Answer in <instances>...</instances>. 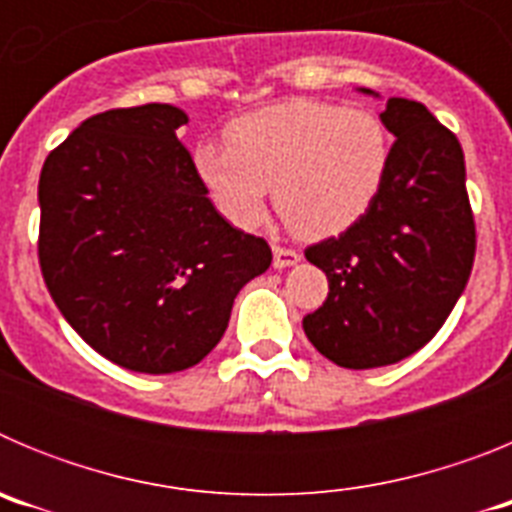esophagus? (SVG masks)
<instances>
[{"label":"esophagus","mask_w":512,"mask_h":512,"mask_svg":"<svg viewBox=\"0 0 512 512\" xmlns=\"http://www.w3.org/2000/svg\"><path fill=\"white\" fill-rule=\"evenodd\" d=\"M300 253L292 251V248L274 246V269H289V266L300 264Z\"/></svg>","instance_id":"esophagus-1"}]
</instances>
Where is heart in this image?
<instances>
[{
    "mask_svg": "<svg viewBox=\"0 0 512 512\" xmlns=\"http://www.w3.org/2000/svg\"><path fill=\"white\" fill-rule=\"evenodd\" d=\"M230 148L200 143L194 169L210 200L235 228L253 230L274 200L300 238H328L356 225L377 202L392 146L369 110L292 99L238 117Z\"/></svg>",
    "mask_w": 512,
    "mask_h": 512,
    "instance_id": "heart-1",
    "label": "heart"
}]
</instances>
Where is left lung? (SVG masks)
Returning <instances> with one entry per match:
<instances>
[{"instance_id":"1","label":"left lung","mask_w":512,"mask_h":512,"mask_svg":"<svg viewBox=\"0 0 512 512\" xmlns=\"http://www.w3.org/2000/svg\"><path fill=\"white\" fill-rule=\"evenodd\" d=\"M379 120L397 140L377 202L305 251L328 277V300L302 328L346 369L397 364L431 341L467 287L477 248L456 135L413 99L390 97Z\"/></svg>"}]
</instances>
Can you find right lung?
Wrapping results in <instances>:
<instances>
[{"instance_id":"add662e5","label":"right lung","mask_w":512,"mask_h":512,"mask_svg":"<svg viewBox=\"0 0 512 512\" xmlns=\"http://www.w3.org/2000/svg\"><path fill=\"white\" fill-rule=\"evenodd\" d=\"M187 112L143 104L84 120L40 171L45 287L89 346L130 372L200 364L235 295L269 269L264 238L207 197L176 130Z\"/></svg>"}]
</instances>
